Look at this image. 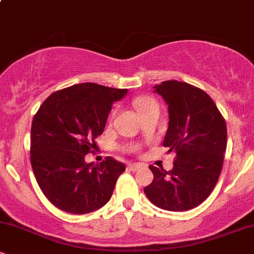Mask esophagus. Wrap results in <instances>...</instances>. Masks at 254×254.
Masks as SVG:
<instances>
[{"instance_id":"34e87169","label":"esophagus","mask_w":254,"mask_h":254,"mask_svg":"<svg viewBox=\"0 0 254 254\" xmlns=\"http://www.w3.org/2000/svg\"><path fill=\"white\" fill-rule=\"evenodd\" d=\"M143 167V165L142 164H130L129 165V170L130 171H137V170H139V168H142Z\"/></svg>"}]
</instances>
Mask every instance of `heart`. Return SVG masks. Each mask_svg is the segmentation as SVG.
<instances>
[{
  "label": "heart",
  "mask_w": 254,
  "mask_h": 254,
  "mask_svg": "<svg viewBox=\"0 0 254 254\" xmlns=\"http://www.w3.org/2000/svg\"><path fill=\"white\" fill-rule=\"evenodd\" d=\"M135 105H136L137 110H138L139 113L145 112V111H148V110L156 109V107H159V105H157L156 100H154L153 98H149V97L138 98L135 101Z\"/></svg>",
  "instance_id": "b5f03b06"
}]
</instances>
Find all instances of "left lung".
I'll list each match as a JSON object with an SVG mask.
<instances>
[{"instance_id":"obj_1","label":"left lung","mask_w":254,"mask_h":254,"mask_svg":"<svg viewBox=\"0 0 254 254\" xmlns=\"http://www.w3.org/2000/svg\"><path fill=\"white\" fill-rule=\"evenodd\" d=\"M168 105L164 147L177 153L171 171L149 166L154 179L144 193L154 205L185 211L203 203L216 185L227 148V127L212 99L186 82L154 86Z\"/></svg>"}]
</instances>
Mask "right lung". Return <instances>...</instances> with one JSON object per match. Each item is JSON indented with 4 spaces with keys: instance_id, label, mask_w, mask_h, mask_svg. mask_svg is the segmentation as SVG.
<instances>
[{
    "instance_id": "add662e5",
    "label": "right lung",
    "mask_w": 254,
    "mask_h": 254,
    "mask_svg": "<svg viewBox=\"0 0 254 254\" xmlns=\"http://www.w3.org/2000/svg\"><path fill=\"white\" fill-rule=\"evenodd\" d=\"M127 89L86 82L46 99L31 127V164L40 190L61 210L88 214L110 200L125 166L107 156L87 164L84 156L97 147L115 101ZM93 151V150H92Z\"/></svg>"
}]
</instances>
